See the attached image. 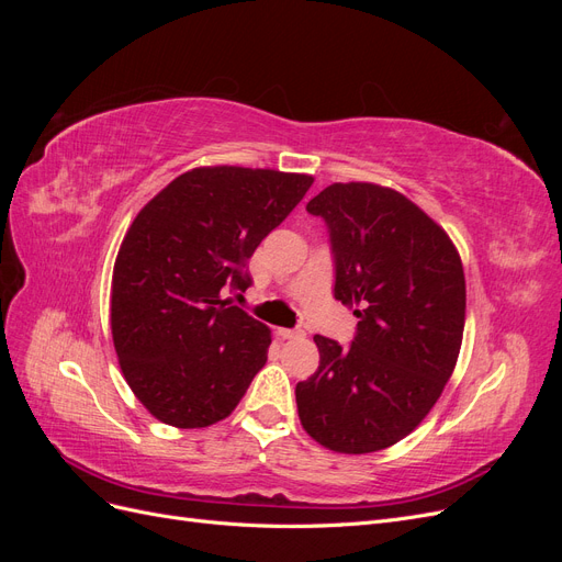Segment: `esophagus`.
<instances>
[{
  "label": "esophagus",
  "instance_id": "esophagus-1",
  "mask_svg": "<svg viewBox=\"0 0 562 562\" xmlns=\"http://www.w3.org/2000/svg\"><path fill=\"white\" fill-rule=\"evenodd\" d=\"M277 335H279L281 339H302L307 333H304L302 328H279Z\"/></svg>",
  "mask_w": 562,
  "mask_h": 562
}]
</instances>
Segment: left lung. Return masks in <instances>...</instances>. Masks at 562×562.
Segmentation results:
<instances>
[{"mask_svg": "<svg viewBox=\"0 0 562 562\" xmlns=\"http://www.w3.org/2000/svg\"><path fill=\"white\" fill-rule=\"evenodd\" d=\"M307 211L328 227L333 295L359 318L349 347L314 335L318 370L297 382L304 431L345 454L398 443L429 415L464 335L467 283L450 236L411 199L335 182Z\"/></svg>", "mask_w": 562, "mask_h": 562, "instance_id": "obj_1", "label": "left lung"}]
</instances>
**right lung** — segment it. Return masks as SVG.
I'll return each mask as SVG.
<instances>
[{"instance_id":"add662e5","label":"right lung","mask_w":562,"mask_h":562,"mask_svg":"<svg viewBox=\"0 0 562 562\" xmlns=\"http://www.w3.org/2000/svg\"><path fill=\"white\" fill-rule=\"evenodd\" d=\"M314 178L213 166L178 176L135 215L112 274V339L133 394L159 422L225 419L260 368L271 333L236 307L246 262Z\"/></svg>"}]
</instances>
